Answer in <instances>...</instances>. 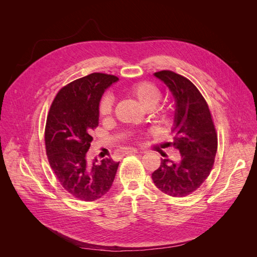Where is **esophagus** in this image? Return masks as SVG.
Masks as SVG:
<instances>
[{
	"label": "esophagus",
	"instance_id": "obj_1",
	"mask_svg": "<svg viewBox=\"0 0 257 257\" xmlns=\"http://www.w3.org/2000/svg\"><path fill=\"white\" fill-rule=\"evenodd\" d=\"M137 152H138V150L135 149V148H127V149H126V153H128V154H131V153H137Z\"/></svg>",
	"mask_w": 257,
	"mask_h": 257
}]
</instances>
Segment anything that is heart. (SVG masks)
Wrapping results in <instances>:
<instances>
[{"instance_id":"1","label":"heart","mask_w":257,"mask_h":257,"mask_svg":"<svg viewBox=\"0 0 257 257\" xmlns=\"http://www.w3.org/2000/svg\"><path fill=\"white\" fill-rule=\"evenodd\" d=\"M130 92L133 94L145 108L151 109L159 103L161 91L150 81H138L130 87ZM113 109V98L109 94L102 96L98 102V113L100 116L110 115Z\"/></svg>"}]
</instances>
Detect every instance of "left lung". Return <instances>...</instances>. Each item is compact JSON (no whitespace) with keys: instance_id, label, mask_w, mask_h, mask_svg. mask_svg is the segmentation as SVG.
<instances>
[{"instance_id":"1","label":"left lung","mask_w":257,"mask_h":257,"mask_svg":"<svg viewBox=\"0 0 257 257\" xmlns=\"http://www.w3.org/2000/svg\"><path fill=\"white\" fill-rule=\"evenodd\" d=\"M176 99L173 147L181 160L161 161L152 180L163 193L185 197L195 192L210 175L217 150V134L204 96L192 81L172 71L154 73Z\"/></svg>"}]
</instances>
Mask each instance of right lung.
Here are the masks:
<instances>
[{
    "mask_svg": "<svg viewBox=\"0 0 257 257\" xmlns=\"http://www.w3.org/2000/svg\"><path fill=\"white\" fill-rule=\"evenodd\" d=\"M119 78L93 73L62 88L50 106L45 127L48 162L63 189L77 199L93 201L110 190L119 162H90L87 152L98 125V102Z\"/></svg>",
    "mask_w": 257,
    "mask_h": 257,
    "instance_id": "1",
    "label": "right lung"
}]
</instances>
